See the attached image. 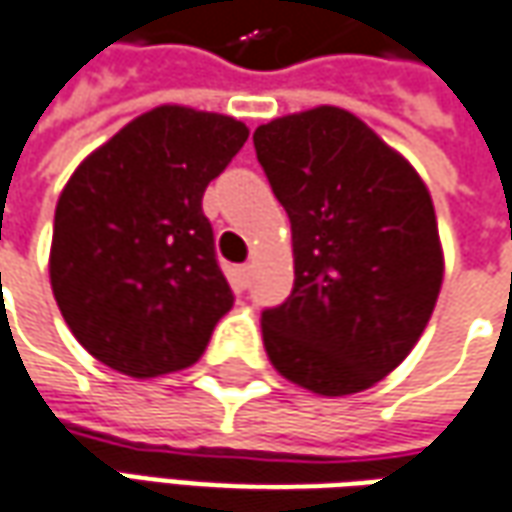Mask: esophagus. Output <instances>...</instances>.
Here are the masks:
<instances>
[{
  "label": "esophagus",
  "mask_w": 512,
  "mask_h": 512,
  "mask_svg": "<svg viewBox=\"0 0 512 512\" xmlns=\"http://www.w3.org/2000/svg\"><path fill=\"white\" fill-rule=\"evenodd\" d=\"M249 280H252V266H249V263H243V266L235 269V286H238V289H246V286H249Z\"/></svg>",
  "instance_id": "esophagus-1"
}]
</instances>
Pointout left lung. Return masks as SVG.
I'll return each instance as SVG.
<instances>
[{
  "mask_svg": "<svg viewBox=\"0 0 512 512\" xmlns=\"http://www.w3.org/2000/svg\"><path fill=\"white\" fill-rule=\"evenodd\" d=\"M255 152L294 249V289L260 317L266 354L314 394L365 391L411 354L442 289L431 192L340 107L274 118Z\"/></svg>",
  "mask_w": 512,
  "mask_h": 512,
  "instance_id": "left-lung-1",
  "label": "left lung"
}]
</instances>
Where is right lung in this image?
<instances>
[{
    "mask_svg": "<svg viewBox=\"0 0 512 512\" xmlns=\"http://www.w3.org/2000/svg\"><path fill=\"white\" fill-rule=\"evenodd\" d=\"M246 138L232 115L164 104L70 175L56 203L50 286L98 362L147 379L201 360L235 303L201 201Z\"/></svg>",
    "mask_w": 512,
    "mask_h": 512,
    "instance_id": "add662e5",
    "label": "right lung"
}]
</instances>
